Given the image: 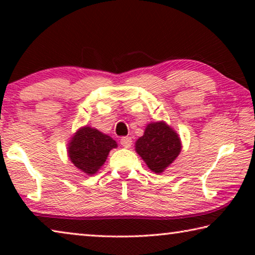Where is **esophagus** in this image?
<instances>
[{
  "instance_id": "obj_1",
  "label": "esophagus",
  "mask_w": 255,
  "mask_h": 255,
  "mask_svg": "<svg viewBox=\"0 0 255 255\" xmlns=\"http://www.w3.org/2000/svg\"><path fill=\"white\" fill-rule=\"evenodd\" d=\"M121 145L123 146L125 148H128L131 147L132 145V139L130 137H123L121 139Z\"/></svg>"
}]
</instances>
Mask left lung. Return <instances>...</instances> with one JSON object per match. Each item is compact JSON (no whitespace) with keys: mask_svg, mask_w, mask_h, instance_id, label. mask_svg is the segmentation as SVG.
Wrapping results in <instances>:
<instances>
[{"mask_svg":"<svg viewBox=\"0 0 255 255\" xmlns=\"http://www.w3.org/2000/svg\"><path fill=\"white\" fill-rule=\"evenodd\" d=\"M134 148L152 172L161 174L179 156L182 144L177 132L166 122L160 121L146 125Z\"/></svg>","mask_w":255,"mask_h":255,"instance_id":"left-lung-1","label":"left lung"}]
</instances>
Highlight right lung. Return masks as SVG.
I'll return each instance as SVG.
<instances>
[{"instance_id":"obj_1","label":"right lung","mask_w":255,"mask_h":255,"mask_svg":"<svg viewBox=\"0 0 255 255\" xmlns=\"http://www.w3.org/2000/svg\"><path fill=\"white\" fill-rule=\"evenodd\" d=\"M117 142L110 135L92 127L76 130L67 144V154L73 165L86 175L92 176L99 172Z\"/></svg>"}]
</instances>
